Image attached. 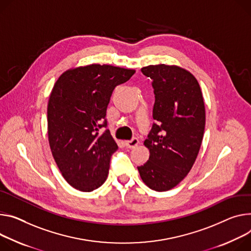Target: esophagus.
Segmentation results:
<instances>
[{
	"mask_svg": "<svg viewBox=\"0 0 251 251\" xmlns=\"http://www.w3.org/2000/svg\"><path fill=\"white\" fill-rule=\"evenodd\" d=\"M124 144H125V146H126L127 148L132 149V148H135L136 146H137V145L139 144V140H138V138H133V139H131V140H129V141H125Z\"/></svg>",
	"mask_w": 251,
	"mask_h": 251,
	"instance_id": "obj_1",
	"label": "esophagus"
}]
</instances>
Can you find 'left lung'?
Masks as SVG:
<instances>
[{
    "label": "left lung",
    "instance_id": "obj_1",
    "mask_svg": "<svg viewBox=\"0 0 251 251\" xmlns=\"http://www.w3.org/2000/svg\"><path fill=\"white\" fill-rule=\"evenodd\" d=\"M141 72L152 80L156 123L144 141L149 160L137 168L149 188L167 191L196 160L205 128L204 101L195 77L178 66L149 65Z\"/></svg>",
    "mask_w": 251,
    "mask_h": 251
}]
</instances>
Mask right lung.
Masks as SVG:
<instances>
[{
  "mask_svg": "<svg viewBox=\"0 0 251 251\" xmlns=\"http://www.w3.org/2000/svg\"><path fill=\"white\" fill-rule=\"evenodd\" d=\"M135 70L92 64L64 72L48 103V136L53 157L65 180L90 192L107 179L110 159L118 149L107 127L113 90Z\"/></svg>",
  "mask_w": 251,
  "mask_h": 251,
  "instance_id": "obj_1",
  "label": "right lung"
}]
</instances>
